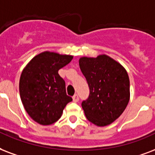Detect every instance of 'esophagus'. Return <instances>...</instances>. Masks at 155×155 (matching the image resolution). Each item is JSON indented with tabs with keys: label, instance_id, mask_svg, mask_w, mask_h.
<instances>
[{
	"label": "esophagus",
	"instance_id": "obj_1",
	"mask_svg": "<svg viewBox=\"0 0 155 155\" xmlns=\"http://www.w3.org/2000/svg\"><path fill=\"white\" fill-rule=\"evenodd\" d=\"M79 100V97L78 94H74V96H73V101L74 102V103H77V102H78Z\"/></svg>",
	"mask_w": 155,
	"mask_h": 155
}]
</instances>
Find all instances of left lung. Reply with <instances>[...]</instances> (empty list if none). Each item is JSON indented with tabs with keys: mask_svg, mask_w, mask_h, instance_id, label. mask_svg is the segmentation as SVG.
<instances>
[{
	"mask_svg": "<svg viewBox=\"0 0 155 155\" xmlns=\"http://www.w3.org/2000/svg\"><path fill=\"white\" fill-rule=\"evenodd\" d=\"M79 66L90 88L88 99L81 103L86 118L97 126H107L120 116L129 104L126 69L107 55L81 57Z\"/></svg>",
	"mask_w": 155,
	"mask_h": 155,
	"instance_id": "obj_1",
	"label": "left lung"
}]
</instances>
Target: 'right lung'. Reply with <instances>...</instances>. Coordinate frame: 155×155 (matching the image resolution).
Masks as SVG:
<instances>
[{
    "label": "right lung",
    "mask_w": 155,
    "mask_h": 155,
    "mask_svg": "<svg viewBox=\"0 0 155 155\" xmlns=\"http://www.w3.org/2000/svg\"><path fill=\"white\" fill-rule=\"evenodd\" d=\"M72 59L70 55L44 51L31 59L21 72V100L29 116L39 124L55 123L67 104L73 100L67 95L65 82L58 74Z\"/></svg>",
    "instance_id": "add662e5"
}]
</instances>
